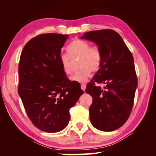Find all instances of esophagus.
I'll list each match as a JSON object with an SVG mask.
<instances>
[{
  "label": "esophagus",
  "instance_id": "34e87169",
  "mask_svg": "<svg viewBox=\"0 0 156 156\" xmlns=\"http://www.w3.org/2000/svg\"><path fill=\"white\" fill-rule=\"evenodd\" d=\"M81 89H83V91H85V89H86V84H81Z\"/></svg>",
  "mask_w": 156,
  "mask_h": 156
}]
</instances>
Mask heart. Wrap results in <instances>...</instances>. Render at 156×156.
<instances>
[{
    "instance_id": "obj_1",
    "label": "heart",
    "mask_w": 156,
    "mask_h": 156,
    "mask_svg": "<svg viewBox=\"0 0 156 156\" xmlns=\"http://www.w3.org/2000/svg\"><path fill=\"white\" fill-rule=\"evenodd\" d=\"M67 51L69 55L62 54L60 57L62 71L66 75L73 73L71 58H79L78 67L80 69L71 78L72 81L84 83L90 76L91 71L96 72L101 67L102 54L98 47L90 46L87 42L78 39L69 44Z\"/></svg>"
}]
</instances>
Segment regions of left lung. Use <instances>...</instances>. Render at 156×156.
<instances>
[{"label":"left lung","mask_w":156,"mask_h":156,"mask_svg":"<svg viewBox=\"0 0 156 156\" xmlns=\"http://www.w3.org/2000/svg\"><path fill=\"white\" fill-rule=\"evenodd\" d=\"M82 38L94 42L102 54L101 67L85 90L93 98L91 122L100 131H114L126 122L133 106L138 78L133 55L114 30L89 31Z\"/></svg>","instance_id":"8db88e82"}]
</instances>
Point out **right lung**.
<instances>
[{
    "instance_id": "obj_1",
    "label": "right lung",
    "mask_w": 156,
    "mask_h": 156,
    "mask_svg": "<svg viewBox=\"0 0 156 156\" xmlns=\"http://www.w3.org/2000/svg\"><path fill=\"white\" fill-rule=\"evenodd\" d=\"M67 34H43L31 38L21 53L18 94L30 120L48 133L62 131L70 119L69 109L83 91L70 81L60 62Z\"/></svg>"
}]
</instances>
